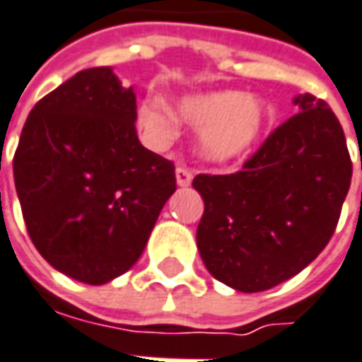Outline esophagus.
I'll list each match as a JSON object with an SVG mask.
<instances>
[{
	"label": "esophagus",
	"mask_w": 362,
	"mask_h": 362,
	"mask_svg": "<svg viewBox=\"0 0 362 362\" xmlns=\"http://www.w3.org/2000/svg\"><path fill=\"white\" fill-rule=\"evenodd\" d=\"M176 182H178V186H188L192 182V172L186 166H178L176 168Z\"/></svg>",
	"instance_id": "1"
}]
</instances>
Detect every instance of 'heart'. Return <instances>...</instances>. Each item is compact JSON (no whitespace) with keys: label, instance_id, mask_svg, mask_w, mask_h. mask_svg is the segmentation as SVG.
<instances>
[{"label":"heart","instance_id":"b5f03b06","mask_svg":"<svg viewBox=\"0 0 362 362\" xmlns=\"http://www.w3.org/2000/svg\"><path fill=\"white\" fill-rule=\"evenodd\" d=\"M180 118L202 130V152L214 162H228L248 152L270 122V110L258 98L240 92H212L184 98ZM144 128L158 138H168L174 128L172 116L154 106L140 110Z\"/></svg>","mask_w":362,"mask_h":362}]
</instances>
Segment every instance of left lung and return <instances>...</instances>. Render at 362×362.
<instances>
[{"mask_svg": "<svg viewBox=\"0 0 362 362\" xmlns=\"http://www.w3.org/2000/svg\"><path fill=\"white\" fill-rule=\"evenodd\" d=\"M298 112L268 134L234 174H198L204 200L198 250L216 281L260 293L293 279L329 244L351 186L343 126L327 102L294 98Z\"/></svg>", "mask_w": 362, "mask_h": 362, "instance_id": "obj_1", "label": "left lung"}]
</instances>
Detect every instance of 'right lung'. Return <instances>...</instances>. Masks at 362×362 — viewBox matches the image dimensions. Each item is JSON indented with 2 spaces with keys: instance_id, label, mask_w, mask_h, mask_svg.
<instances>
[{
  "instance_id": "obj_1",
  "label": "right lung",
  "mask_w": 362,
  "mask_h": 362,
  "mask_svg": "<svg viewBox=\"0 0 362 362\" xmlns=\"http://www.w3.org/2000/svg\"><path fill=\"white\" fill-rule=\"evenodd\" d=\"M136 94L112 68L78 71L25 119L13 180L37 252L69 279L130 270L176 190L174 162L144 148Z\"/></svg>"
}]
</instances>
